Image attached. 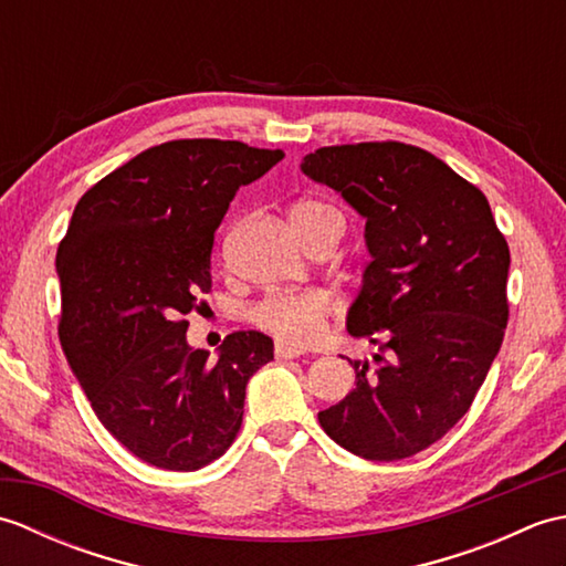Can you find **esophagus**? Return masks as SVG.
Instances as JSON below:
<instances>
[{"mask_svg": "<svg viewBox=\"0 0 566 566\" xmlns=\"http://www.w3.org/2000/svg\"><path fill=\"white\" fill-rule=\"evenodd\" d=\"M304 350L302 347H294V345H286L282 340H276L274 345V357L276 359H294V357H302Z\"/></svg>", "mask_w": 566, "mask_h": 566, "instance_id": "1", "label": "esophagus"}]
</instances>
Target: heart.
<instances>
[{
	"label": "heart",
	"mask_w": 566,
	"mask_h": 566,
	"mask_svg": "<svg viewBox=\"0 0 566 566\" xmlns=\"http://www.w3.org/2000/svg\"><path fill=\"white\" fill-rule=\"evenodd\" d=\"M321 211H328L318 201H298L292 209V221L308 219ZM333 314V302L321 290H298V292H276L264 296L252 306V321L262 331L272 333L276 340L294 347H306L316 343L326 333L328 318Z\"/></svg>",
	"instance_id": "heart-1"
}]
</instances>
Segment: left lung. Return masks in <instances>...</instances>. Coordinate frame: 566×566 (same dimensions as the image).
Segmentation results:
<instances>
[{
    "label": "left lung",
    "mask_w": 566,
    "mask_h": 566,
    "mask_svg": "<svg viewBox=\"0 0 566 566\" xmlns=\"http://www.w3.org/2000/svg\"><path fill=\"white\" fill-rule=\"evenodd\" d=\"M302 170L365 216L371 255L347 333L375 355L350 359L355 389L318 423L357 457L403 460L457 426L499 355L509 243L484 191L408 143L318 148Z\"/></svg>",
    "instance_id": "1"
}]
</instances>
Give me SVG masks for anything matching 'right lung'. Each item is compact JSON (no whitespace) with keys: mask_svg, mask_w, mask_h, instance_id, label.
<instances>
[{"mask_svg":"<svg viewBox=\"0 0 566 566\" xmlns=\"http://www.w3.org/2000/svg\"><path fill=\"white\" fill-rule=\"evenodd\" d=\"M282 158L240 140L160 143L84 191L60 240V345L102 426L153 467L219 460L248 379L274 357L268 335L235 331L211 363L187 345L185 316L211 292L213 235L238 187Z\"/></svg>","mask_w":566,"mask_h":566,"instance_id":"add662e5","label":"right lung"}]
</instances>
